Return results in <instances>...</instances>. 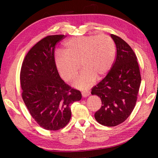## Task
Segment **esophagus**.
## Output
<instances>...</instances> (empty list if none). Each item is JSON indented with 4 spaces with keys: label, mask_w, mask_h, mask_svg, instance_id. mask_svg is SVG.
I'll return each mask as SVG.
<instances>
[{
    "label": "esophagus",
    "mask_w": 158,
    "mask_h": 158,
    "mask_svg": "<svg viewBox=\"0 0 158 158\" xmlns=\"http://www.w3.org/2000/svg\"><path fill=\"white\" fill-rule=\"evenodd\" d=\"M90 94V92L88 91H84L82 92V96L83 98H85V97H88V96H89Z\"/></svg>",
    "instance_id": "obj_1"
}]
</instances>
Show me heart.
Here are the masks:
<instances>
[{"mask_svg":"<svg viewBox=\"0 0 158 158\" xmlns=\"http://www.w3.org/2000/svg\"><path fill=\"white\" fill-rule=\"evenodd\" d=\"M63 52H56L54 62L57 70L65 81L75 78L80 68L83 69L73 85L84 89L109 73L115 61V47L106 35L75 36L64 44Z\"/></svg>","mask_w":158,"mask_h":158,"instance_id":"obj_1","label":"heart"}]
</instances>
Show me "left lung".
Masks as SVG:
<instances>
[{
  "label": "left lung",
  "mask_w": 158,
  "mask_h": 158,
  "mask_svg": "<svg viewBox=\"0 0 158 158\" xmlns=\"http://www.w3.org/2000/svg\"><path fill=\"white\" fill-rule=\"evenodd\" d=\"M117 56L107 75L92 89L100 97L102 106L94 114L96 120L105 126H115L130 116L136 105L141 82L137 58L130 46L114 35Z\"/></svg>",
  "instance_id": "obj_1"
}]
</instances>
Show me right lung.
I'll use <instances>...</instances> for the list:
<instances>
[{"instance_id": "add662e5", "label": "right lung", "mask_w": 158, "mask_h": 158, "mask_svg": "<svg viewBox=\"0 0 158 158\" xmlns=\"http://www.w3.org/2000/svg\"><path fill=\"white\" fill-rule=\"evenodd\" d=\"M64 35H51L35 45L26 54L20 72L22 98L39 125L58 130L71 117L70 106L81 99V93L60 78L54 62L56 43Z\"/></svg>"}]
</instances>
